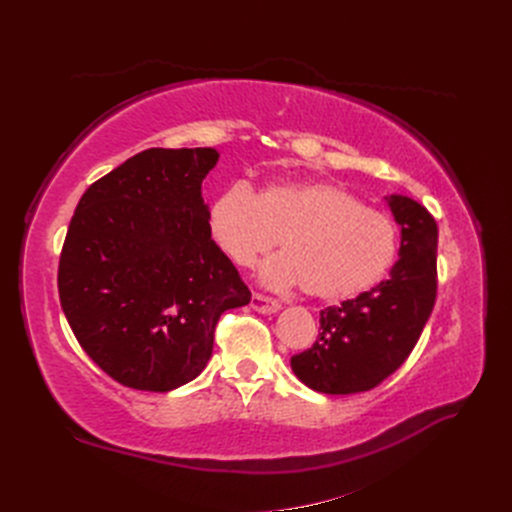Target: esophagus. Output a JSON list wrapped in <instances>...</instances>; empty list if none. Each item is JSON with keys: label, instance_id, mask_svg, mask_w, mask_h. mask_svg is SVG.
<instances>
[{"label": "esophagus", "instance_id": "esophagus-1", "mask_svg": "<svg viewBox=\"0 0 512 512\" xmlns=\"http://www.w3.org/2000/svg\"><path fill=\"white\" fill-rule=\"evenodd\" d=\"M252 307L256 309L258 314H275L282 305L277 299H271V297H265V294L254 292L252 294Z\"/></svg>", "mask_w": 512, "mask_h": 512}]
</instances>
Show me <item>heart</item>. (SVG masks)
Returning <instances> with one entry per match:
<instances>
[{"label": "heart", "mask_w": 512, "mask_h": 512, "mask_svg": "<svg viewBox=\"0 0 512 512\" xmlns=\"http://www.w3.org/2000/svg\"><path fill=\"white\" fill-rule=\"evenodd\" d=\"M213 243L237 267H250L280 241L284 254L260 267L269 288L301 286L314 299L346 301L378 286L399 254L391 215L365 207L344 185L273 181L254 194L230 183L207 209Z\"/></svg>", "instance_id": "b5f03b06"}]
</instances>
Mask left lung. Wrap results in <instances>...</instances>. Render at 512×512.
<instances>
[{
	"instance_id": "left-lung-1",
	"label": "left lung",
	"mask_w": 512,
	"mask_h": 512,
	"mask_svg": "<svg viewBox=\"0 0 512 512\" xmlns=\"http://www.w3.org/2000/svg\"><path fill=\"white\" fill-rule=\"evenodd\" d=\"M401 228L391 275L371 290L320 312L316 344L290 367L305 386L327 395L374 389L404 365L436 303L438 224L416 200L386 196Z\"/></svg>"
}]
</instances>
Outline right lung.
Returning a JSON list of instances; mask_svg holds the SVG:
<instances>
[{
	"mask_svg": "<svg viewBox=\"0 0 512 512\" xmlns=\"http://www.w3.org/2000/svg\"><path fill=\"white\" fill-rule=\"evenodd\" d=\"M211 147L145 149L91 183L59 258V301L83 350L136 391L194 380L226 309L252 294L207 228Z\"/></svg>",
	"mask_w": 512,
	"mask_h": 512,
	"instance_id": "1",
	"label": "right lung"
}]
</instances>
